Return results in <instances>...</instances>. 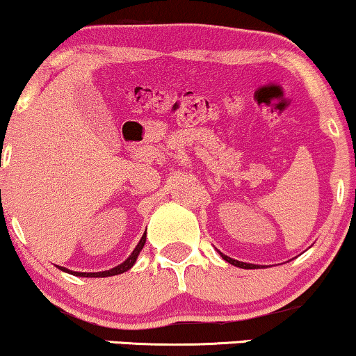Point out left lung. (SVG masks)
<instances>
[{"instance_id":"left-lung-1","label":"left lung","mask_w":356,"mask_h":356,"mask_svg":"<svg viewBox=\"0 0 356 356\" xmlns=\"http://www.w3.org/2000/svg\"><path fill=\"white\" fill-rule=\"evenodd\" d=\"M220 253V251H218ZM220 256H222V258L227 261V263H230V264H233V266H238V268H243V269H258L259 266L258 264H250V263H241V261H236V259H233V258H230V256H225L223 253H220Z\"/></svg>"}]
</instances>
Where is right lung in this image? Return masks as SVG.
<instances>
[{"label": "right lung", "mask_w": 356, "mask_h": 356, "mask_svg": "<svg viewBox=\"0 0 356 356\" xmlns=\"http://www.w3.org/2000/svg\"><path fill=\"white\" fill-rule=\"evenodd\" d=\"M145 243H146V233L141 236V240H139L138 246H136V248H134L133 253L129 254V258L126 259V261H123V263H121V264H118V266H116V268L108 269V271H100V273H77V271H70V269L62 268V266H58V269H62V271H65V273H69V274H74V276H82V277H106V276H116V274L126 273V271H128V269L133 268V264L136 263L138 256H139V253H141V250H143V246H145Z\"/></svg>", "instance_id": "obj_1"}]
</instances>
